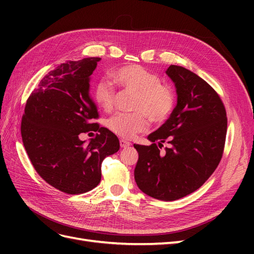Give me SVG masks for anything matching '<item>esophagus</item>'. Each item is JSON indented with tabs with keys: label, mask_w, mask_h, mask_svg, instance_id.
<instances>
[{
	"label": "esophagus",
	"mask_w": 254,
	"mask_h": 254,
	"mask_svg": "<svg viewBox=\"0 0 254 254\" xmlns=\"http://www.w3.org/2000/svg\"><path fill=\"white\" fill-rule=\"evenodd\" d=\"M120 145H121L122 148H127V147H129L130 145H131V143L126 141V140H124V139H121V140H120Z\"/></svg>",
	"instance_id": "34e87169"
}]
</instances>
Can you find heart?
<instances>
[{
	"mask_svg": "<svg viewBox=\"0 0 254 254\" xmlns=\"http://www.w3.org/2000/svg\"><path fill=\"white\" fill-rule=\"evenodd\" d=\"M112 78L123 90L136 95L132 108L135 113H120L107 122V126L113 133L131 139L137 132L147 129L144 114L153 123H162L171 115L175 95L170 88L163 86L155 73L141 65L130 64L118 68L112 74ZM93 94L96 104L103 110L109 112L113 109L117 94L109 83L99 81Z\"/></svg>",
	"mask_w": 254,
	"mask_h": 254,
	"instance_id": "b5f03b06",
	"label": "heart"
}]
</instances>
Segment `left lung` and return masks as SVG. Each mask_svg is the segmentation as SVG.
I'll return each instance as SVG.
<instances>
[{
  "instance_id": "8db88e82",
  "label": "left lung",
  "mask_w": 254,
  "mask_h": 254,
  "mask_svg": "<svg viewBox=\"0 0 254 254\" xmlns=\"http://www.w3.org/2000/svg\"><path fill=\"white\" fill-rule=\"evenodd\" d=\"M165 73L175 84L177 105L164 124L147 136L150 146L133 145L139 153L134 180L146 195L173 201L198 190L216 170L227 114L218 94L197 74L174 64ZM165 140L170 147L162 154L158 147Z\"/></svg>"
}]
</instances>
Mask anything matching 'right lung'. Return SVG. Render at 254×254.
Masks as SVG:
<instances>
[{
	"label": "right lung",
	"instance_id": "1",
	"mask_svg": "<svg viewBox=\"0 0 254 254\" xmlns=\"http://www.w3.org/2000/svg\"><path fill=\"white\" fill-rule=\"evenodd\" d=\"M102 58L89 57L58 64L41 79L27 99L21 133L37 173L66 194H82L98 186L102 162L120 149L118 136L99 127L90 80ZM98 131L81 141L82 132Z\"/></svg>",
	"mask_w": 254,
	"mask_h": 254
}]
</instances>
